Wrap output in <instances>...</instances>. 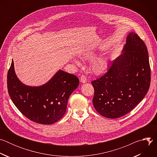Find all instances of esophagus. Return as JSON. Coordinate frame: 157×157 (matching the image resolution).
Wrapping results in <instances>:
<instances>
[{"mask_svg": "<svg viewBox=\"0 0 157 157\" xmlns=\"http://www.w3.org/2000/svg\"><path fill=\"white\" fill-rule=\"evenodd\" d=\"M80 81L82 83H85L87 82V79L84 75H82L80 78Z\"/></svg>", "mask_w": 157, "mask_h": 157, "instance_id": "1", "label": "esophagus"}]
</instances>
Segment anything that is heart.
<instances>
[{"instance_id": "obj_1", "label": "heart", "mask_w": 157, "mask_h": 157, "mask_svg": "<svg viewBox=\"0 0 157 157\" xmlns=\"http://www.w3.org/2000/svg\"><path fill=\"white\" fill-rule=\"evenodd\" d=\"M87 58H91L93 57V55H88L86 56ZM75 63L78 64L80 65L79 61L78 60H75ZM107 68V61L104 58H99L96 59L93 62L91 68L93 71L97 75H100L104 73Z\"/></svg>"}]
</instances>
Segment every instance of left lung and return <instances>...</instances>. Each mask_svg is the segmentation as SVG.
Returning <instances> with one entry per match:
<instances>
[{
    "mask_svg": "<svg viewBox=\"0 0 157 157\" xmlns=\"http://www.w3.org/2000/svg\"><path fill=\"white\" fill-rule=\"evenodd\" d=\"M150 80L147 47L136 33L130 32L122 53L112 62L104 76L91 82L94 107L107 118L124 116L144 98Z\"/></svg>",
    "mask_w": 157,
    "mask_h": 157,
    "instance_id": "left-lung-1",
    "label": "left lung"
}]
</instances>
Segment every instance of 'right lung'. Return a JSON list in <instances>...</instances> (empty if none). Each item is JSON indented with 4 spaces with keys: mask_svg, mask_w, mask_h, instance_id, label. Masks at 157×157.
Instances as JSON below:
<instances>
[{
    "mask_svg": "<svg viewBox=\"0 0 157 157\" xmlns=\"http://www.w3.org/2000/svg\"><path fill=\"white\" fill-rule=\"evenodd\" d=\"M79 83L74 75L59 70L46 84L27 86L17 77L13 59L7 74L8 93L13 103L29 119L44 125L52 124L62 118L68 99Z\"/></svg>",
    "mask_w": 157,
    "mask_h": 157,
    "instance_id": "add662e5",
    "label": "right lung"
}]
</instances>
